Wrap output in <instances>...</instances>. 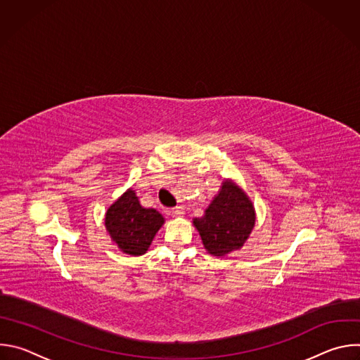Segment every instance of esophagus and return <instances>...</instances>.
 Segmentation results:
<instances>
[{
    "instance_id": "esophagus-1",
    "label": "esophagus",
    "mask_w": 360,
    "mask_h": 360,
    "mask_svg": "<svg viewBox=\"0 0 360 360\" xmlns=\"http://www.w3.org/2000/svg\"><path fill=\"white\" fill-rule=\"evenodd\" d=\"M184 214H185V210L182 207H176V208L172 210L174 217H184Z\"/></svg>"
}]
</instances>
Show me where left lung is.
Instances as JSON below:
<instances>
[{"mask_svg": "<svg viewBox=\"0 0 360 360\" xmlns=\"http://www.w3.org/2000/svg\"><path fill=\"white\" fill-rule=\"evenodd\" d=\"M255 222L256 212L250 198L232 179L222 181L203 217L192 221L205 249L218 258L239 250L249 239Z\"/></svg>", "mask_w": 360, "mask_h": 360, "instance_id": "1", "label": "left lung"}]
</instances>
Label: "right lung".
Returning <instances> with one entry per match:
<instances>
[{
	"label": "right lung",
	"instance_id": "right-lung-1",
	"mask_svg": "<svg viewBox=\"0 0 360 360\" xmlns=\"http://www.w3.org/2000/svg\"><path fill=\"white\" fill-rule=\"evenodd\" d=\"M165 218L153 208H143L136 192L127 189L105 212V228L122 253H146Z\"/></svg>",
	"mask_w": 360,
	"mask_h": 360
}]
</instances>
